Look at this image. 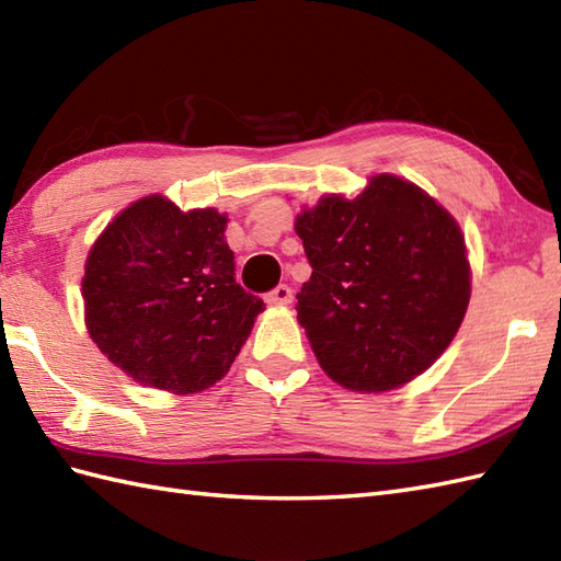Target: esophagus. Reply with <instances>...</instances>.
<instances>
[{
    "label": "esophagus",
    "mask_w": 561,
    "mask_h": 561,
    "mask_svg": "<svg viewBox=\"0 0 561 561\" xmlns=\"http://www.w3.org/2000/svg\"><path fill=\"white\" fill-rule=\"evenodd\" d=\"M291 299H294V289L289 287V284H279V287H274V289L267 294V301H270V304H277V306L291 304Z\"/></svg>",
    "instance_id": "1"
}]
</instances>
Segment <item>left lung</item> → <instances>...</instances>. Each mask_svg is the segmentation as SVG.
Wrapping results in <instances>:
<instances>
[{"mask_svg": "<svg viewBox=\"0 0 561 561\" xmlns=\"http://www.w3.org/2000/svg\"><path fill=\"white\" fill-rule=\"evenodd\" d=\"M296 233L313 267L296 311L335 383L386 392L446 352L468 311L470 262L458 221L422 187L374 175L354 199L304 209Z\"/></svg>", "mask_w": 561, "mask_h": 561, "instance_id": "1", "label": "left lung"}]
</instances>
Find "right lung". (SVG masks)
Returning <instances> with one entry per match:
<instances>
[{"instance_id": "1", "label": "right lung", "mask_w": 561, "mask_h": 561, "mask_svg": "<svg viewBox=\"0 0 561 561\" xmlns=\"http://www.w3.org/2000/svg\"><path fill=\"white\" fill-rule=\"evenodd\" d=\"M226 214L149 195L93 243L81 296L91 340L127 376L178 396L211 388L253 330L262 299L236 282Z\"/></svg>"}]
</instances>
